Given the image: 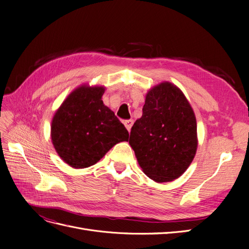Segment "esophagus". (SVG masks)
<instances>
[{
	"label": "esophagus",
	"instance_id": "34e87169",
	"mask_svg": "<svg viewBox=\"0 0 249 249\" xmlns=\"http://www.w3.org/2000/svg\"><path fill=\"white\" fill-rule=\"evenodd\" d=\"M124 125H125L127 130L130 131V130H131V127H132V125H133V120H126V121L124 122Z\"/></svg>",
	"mask_w": 249,
	"mask_h": 249
}]
</instances>
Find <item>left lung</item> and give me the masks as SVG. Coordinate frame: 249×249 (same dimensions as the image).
<instances>
[{
    "label": "left lung",
    "instance_id": "left-lung-1",
    "mask_svg": "<svg viewBox=\"0 0 249 249\" xmlns=\"http://www.w3.org/2000/svg\"><path fill=\"white\" fill-rule=\"evenodd\" d=\"M129 144L144 174L156 182L172 181L185 172L196 153V120L177 86L163 82L147 92Z\"/></svg>",
    "mask_w": 249,
    "mask_h": 249
}]
</instances>
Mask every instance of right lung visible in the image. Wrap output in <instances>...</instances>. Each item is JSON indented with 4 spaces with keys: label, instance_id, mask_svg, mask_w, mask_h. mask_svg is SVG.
I'll use <instances>...</instances> for the list:
<instances>
[{
    "label": "right lung",
    "instance_id": "1",
    "mask_svg": "<svg viewBox=\"0 0 249 249\" xmlns=\"http://www.w3.org/2000/svg\"><path fill=\"white\" fill-rule=\"evenodd\" d=\"M104 88L80 86L56 112L52 121V142L69 166L94 165L116 143L128 140L125 126L102 101Z\"/></svg>",
    "mask_w": 249,
    "mask_h": 249
}]
</instances>
